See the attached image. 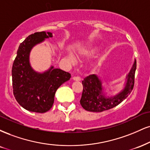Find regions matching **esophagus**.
I'll list each match as a JSON object with an SVG mask.
<instances>
[{"label":"esophagus","mask_w":150,"mask_h":150,"mask_svg":"<svg viewBox=\"0 0 150 150\" xmlns=\"http://www.w3.org/2000/svg\"><path fill=\"white\" fill-rule=\"evenodd\" d=\"M73 80L75 81H80L81 78L80 77H73Z\"/></svg>","instance_id":"1"}]
</instances>
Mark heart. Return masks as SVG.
<instances>
[{
  "instance_id": "obj_1",
  "label": "heart",
  "mask_w": 150,
  "mask_h": 150,
  "mask_svg": "<svg viewBox=\"0 0 150 150\" xmlns=\"http://www.w3.org/2000/svg\"><path fill=\"white\" fill-rule=\"evenodd\" d=\"M98 49V46L96 45H89L86 47L82 48V50H80L79 52V56L82 57H89V56L92 55L93 54H94L96 50ZM68 59L71 63H75V58L73 57V55H68Z\"/></svg>"
}]
</instances>
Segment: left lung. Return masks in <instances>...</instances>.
Masks as SVG:
<instances>
[{"label": "left lung", "mask_w": 150, "mask_h": 150, "mask_svg": "<svg viewBox=\"0 0 150 150\" xmlns=\"http://www.w3.org/2000/svg\"><path fill=\"white\" fill-rule=\"evenodd\" d=\"M136 60L135 59L132 68L126 77L127 81L124 88L120 92L112 96H106L103 93L102 82L96 75H90L82 81L83 91L80 104L86 110L94 112L108 110L116 107L132 91L134 86Z\"/></svg>", "instance_id": "obj_1"}]
</instances>
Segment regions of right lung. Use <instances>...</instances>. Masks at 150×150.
<instances>
[{"label":"right lung","mask_w":150,"mask_h":150,"mask_svg":"<svg viewBox=\"0 0 150 150\" xmlns=\"http://www.w3.org/2000/svg\"><path fill=\"white\" fill-rule=\"evenodd\" d=\"M52 38L50 32H37L28 35L18 48L12 69V87L15 99L30 112L44 113L53 105L58 88L70 80V74L51 66L44 73L32 68L29 57L32 48Z\"/></svg>","instance_id":"obj_1"}]
</instances>
